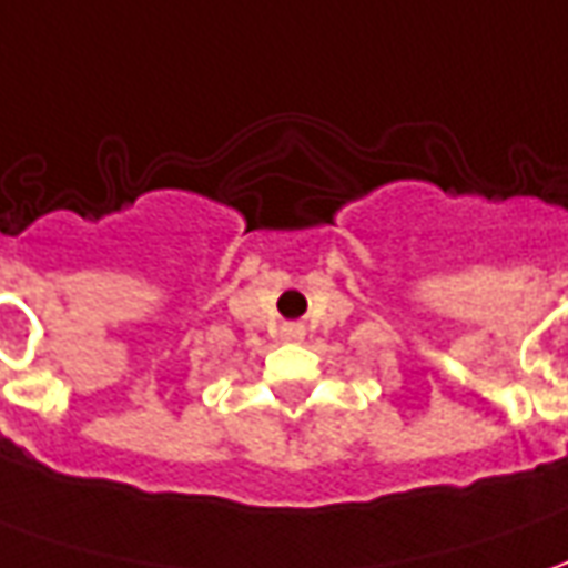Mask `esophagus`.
Masks as SVG:
<instances>
[{
    "mask_svg": "<svg viewBox=\"0 0 568 568\" xmlns=\"http://www.w3.org/2000/svg\"><path fill=\"white\" fill-rule=\"evenodd\" d=\"M301 333H304V329H301L298 323H285V326H283L285 338H301Z\"/></svg>",
    "mask_w": 568,
    "mask_h": 568,
    "instance_id": "1",
    "label": "esophagus"
}]
</instances>
